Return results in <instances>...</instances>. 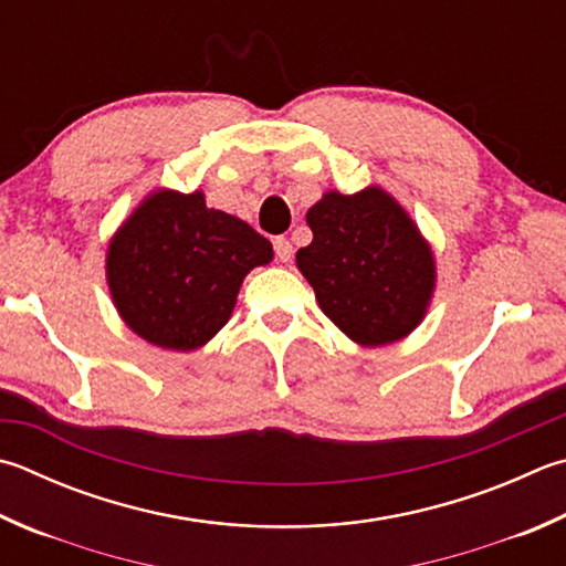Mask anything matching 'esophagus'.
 Here are the masks:
<instances>
[{"mask_svg":"<svg viewBox=\"0 0 566 566\" xmlns=\"http://www.w3.org/2000/svg\"><path fill=\"white\" fill-rule=\"evenodd\" d=\"M274 254H276V260L280 262H290L292 260V254H294V250H292V242L286 240V238H274Z\"/></svg>","mask_w":566,"mask_h":566,"instance_id":"1","label":"esophagus"}]
</instances>
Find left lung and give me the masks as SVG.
I'll return each instance as SVG.
<instances>
[{"instance_id":"8db88e82","label":"left lung","mask_w":566,"mask_h":566,"mask_svg":"<svg viewBox=\"0 0 566 566\" xmlns=\"http://www.w3.org/2000/svg\"><path fill=\"white\" fill-rule=\"evenodd\" d=\"M314 232L296 252L322 312L364 346L403 338L420 324L436 266L403 208L378 188L326 192L306 212Z\"/></svg>"}]
</instances>
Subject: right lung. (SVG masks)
Segmentation results:
<instances>
[{
	"label": "right lung",
	"mask_w": 566,
	"mask_h": 566,
	"mask_svg": "<svg viewBox=\"0 0 566 566\" xmlns=\"http://www.w3.org/2000/svg\"><path fill=\"white\" fill-rule=\"evenodd\" d=\"M270 260V240L210 210L202 192L160 190L113 238L106 270L113 302L133 332L192 352L228 324L244 274Z\"/></svg>",
	"instance_id": "add662e5"
}]
</instances>
